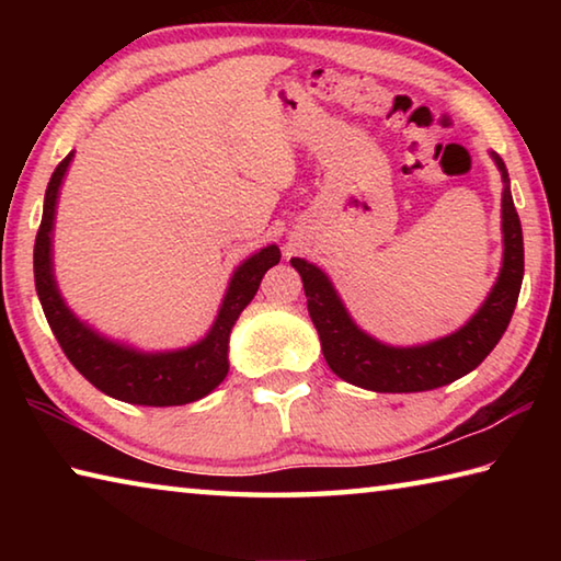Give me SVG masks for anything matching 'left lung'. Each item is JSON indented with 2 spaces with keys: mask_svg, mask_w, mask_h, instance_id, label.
Wrapping results in <instances>:
<instances>
[{
  "mask_svg": "<svg viewBox=\"0 0 561 561\" xmlns=\"http://www.w3.org/2000/svg\"><path fill=\"white\" fill-rule=\"evenodd\" d=\"M492 160L500 168L502 183V270L495 287L468 324L455 334L421 346H388L360 331L339 299L334 284L317 264L294 257L291 267L299 272L307 294L309 317L319 331L321 351L331 371L346 383L376 393H417L448 386L470 374L488 358L515 311L525 274V242L522 225L510 193V175L497 153Z\"/></svg>",
  "mask_w": 561,
  "mask_h": 561,
  "instance_id": "8db88e82",
  "label": "left lung"
}]
</instances>
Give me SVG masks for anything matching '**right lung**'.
Instances as JSON below:
<instances>
[{
    "instance_id": "add662e5",
    "label": "right lung",
    "mask_w": 561,
    "mask_h": 561,
    "mask_svg": "<svg viewBox=\"0 0 561 561\" xmlns=\"http://www.w3.org/2000/svg\"><path fill=\"white\" fill-rule=\"evenodd\" d=\"M73 153L66 156L56 165L44 195V215L39 232L34 242V282L39 294L46 321L54 331L56 341L64 348L66 358L71 360L83 378L111 398L136 405H185L197 398H205L227 376V348H230V331L240 319L242 309L254 299L260 289L264 272L279 262V247L270 244L244 260L234 270L230 287L217 311V319L207 336L197 344L178 351H160L146 354L118 341H111L93 331L89 324L73 317L66 307L59 287L54 279L51 264V230L59 187L64 183Z\"/></svg>"
}]
</instances>
